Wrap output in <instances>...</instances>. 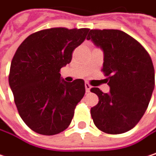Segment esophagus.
<instances>
[{
  "mask_svg": "<svg viewBox=\"0 0 156 156\" xmlns=\"http://www.w3.org/2000/svg\"><path fill=\"white\" fill-rule=\"evenodd\" d=\"M84 86H85V90H86V92H87V93H89V92H90V90H91V85H90L88 83H84Z\"/></svg>",
  "mask_w": 156,
  "mask_h": 156,
  "instance_id": "1",
  "label": "esophagus"
}]
</instances>
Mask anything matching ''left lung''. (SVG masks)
<instances>
[{"label":"left lung","mask_w":156,"mask_h":156,"mask_svg":"<svg viewBox=\"0 0 156 156\" xmlns=\"http://www.w3.org/2000/svg\"><path fill=\"white\" fill-rule=\"evenodd\" d=\"M87 39L104 51L102 72L110 86L109 94L91 89L99 97L91 108L94 122L106 133L128 132L145 113L154 89L152 59L140 42L120 30H91Z\"/></svg>","instance_id":"left-lung-1"}]
</instances>
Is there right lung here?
<instances>
[{"label": "right lung", "instance_id": "add662e5", "mask_svg": "<svg viewBox=\"0 0 156 156\" xmlns=\"http://www.w3.org/2000/svg\"><path fill=\"white\" fill-rule=\"evenodd\" d=\"M90 29L51 28L29 35L11 63L9 84L18 113L35 133L53 135L71 123L77 104L85 94L84 81L62 80L60 70Z\"/></svg>", "mask_w": 156, "mask_h": 156}]
</instances>
